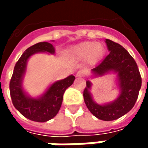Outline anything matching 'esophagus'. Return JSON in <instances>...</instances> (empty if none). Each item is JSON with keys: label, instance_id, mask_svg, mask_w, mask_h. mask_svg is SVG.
I'll return each instance as SVG.
<instances>
[{"label": "esophagus", "instance_id": "obj_1", "mask_svg": "<svg viewBox=\"0 0 148 148\" xmlns=\"http://www.w3.org/2000/svg\"><path fill=\"white\" fill-rule=\"evenodd\" d=\"M84 75H85V71L84 70H79L76 73V76L77 77H83Z\"/></svg>", "mask_w": 148, "mask_h": 148}]
</instances>
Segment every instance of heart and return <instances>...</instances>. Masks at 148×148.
Segmentation results:
<instances>
[{
  "label": "heart",
  "mask_w": 148,
  "mask_h": 148,
  "mask_svg": "<svg viewBox=\"0 0 148 148\" xmlns=\"http://www.w3.org/2000/svg\"><path fill=\"white\" fill-rule=\"evenodd\" d=\"M103 45L99 43L85 42L74 46L70 49L69 54L72 57L81 60L86 57L87 61L91 63L99 61L103 54Z\"/></svg>",
  "instance_id": "b5f03b06"
}]
</instances>
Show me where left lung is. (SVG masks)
<instances>
[{
  "mask_svg": "<svg viewBox=\"0 0 148 148\" xmlns=\"http://www.w3.org/2000/svg\"><path fill=\"white\" fill-rule=\"evenodd\" d=\"M109 55L92 69L93 76H102L110 72L117 74L119 96L112 102L99 104L90 92L91 81H86L83 92L84 101L91 113L103 121H113L127 114L134 107L141 86V77L137 64L130 53L119 44L105 39Z\"/></svg>",
  "mask_w": 148,
  "mask_h": 148,
  "instance_id": "1",
  "label": "left lung"
}]
</instances>
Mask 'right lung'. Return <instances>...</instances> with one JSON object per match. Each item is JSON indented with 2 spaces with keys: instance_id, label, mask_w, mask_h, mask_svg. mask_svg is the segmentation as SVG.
<instances>
[{
  "instance_id": "right-lung-1",
  "label": "right lung",
  "mask_w": 148,
  "mask_h": 148,
  "mask_svg": "<svg viewBox=\"0 0 148 148\" xmlns=\"http://www.w3.org/2000/svg\"><path fill=\"white\" fill-rule=\"evenodd\" d=\"M36 53H55L50 43L40 42L29 47L16 62L9 88L12 102L15 108L29 120L45 123L56 116L62 103L63 94L75 79L73 74L51 84L41 96L32 98L23 88V79L26 71L28 59Z\"/></svg>"
}]
</instances>
